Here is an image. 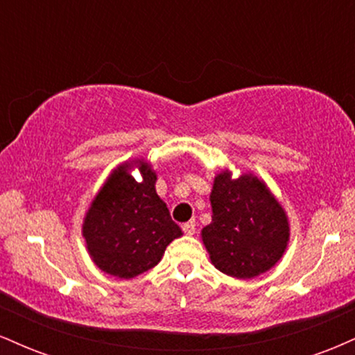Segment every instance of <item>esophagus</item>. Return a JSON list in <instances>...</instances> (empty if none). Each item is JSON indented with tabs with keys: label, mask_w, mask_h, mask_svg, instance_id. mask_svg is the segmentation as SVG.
Returning <instances> with one entry per match:
<instances>
[{
	"label": "esophagus",
	"mask_w": 355,
	"mask_h": 355,
	"mask_svg": "<svg viewBox=\"0 0 355 355\" xmlns=\"http://www.w3.org/2000/svg\"><path fill=\"white\" fill-rule=\"evenodd\" d=\"M183 232H185L187 235H193L195 234V223L193 222H187V223H183Z\"/></svg>",
	"instance_id": "1"
}]
</instances>
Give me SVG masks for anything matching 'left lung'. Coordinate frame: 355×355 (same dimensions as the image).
I'll use <instances>...</instances> for the list:
<instances>
[{"mask_svg": "<svg viewBox=\"0 0 355 355\" xmlns=\"http://www.w3.org/2000/svg\"><path fill=\"white\" fill-rule=\"evenodd\" d=\"M211 222L202 240L211 263L237 279L270 270L288 243V220L267 185L252 173L232 178L223 170L210 193Z\"/></svg>", "mask_w": 355, "mask_h": 355, "instance_id": "8db88e82", "label": "left lung"}]
</instances>
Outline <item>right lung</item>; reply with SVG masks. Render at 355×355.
I'll return each mask as SVG.
<instances>
[{
	"label": "right lung",
	"mask_w": 355,
	"mask_h": 355,
	"mask_svg": "<svg viewBox=\"0 0 355 355\" xmlns=\"http://www.w3.org/2000/svg\"><path fill=\"white\" fill-rule=\"evenodd\" d=\"M138 166L144 180L129 170ZM157 173L144 160L125 162L101 187L83 222L89 257L100 270L133 279L160 262L166 245L182 235L155 190Z\"/></svg>",
	"instance_id": "right-lung-1"
}]
</instances>
